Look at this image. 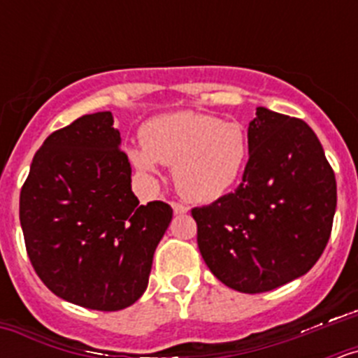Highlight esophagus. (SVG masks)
<instances>
[{"instance_id": "esophagus-1", "label": "esophagus", "mask_w": 358, "mask_h": 358, "mask_svg": "<svg viewBox=\"0 0 358 358\" xmlns=\"http://www.w3.org/2000/svg\"><path fill=\"white\" fill-rule=\"evenodd\" d=\"M172 208H173V213L176 215H182V213H188V208L181 202H172Z\"/></svg>"}]
</instances>
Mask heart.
<instances>
[{"mask_svg":"<svg viewBox=\"0 0 358 358\" xmlns=\"http://www.w3.org/2000/svg\"><path fill=\"white\" fill-rule=\"evenodd\" d=\"M141 147L129 148L141 173H157V163L173 164V182L186 199L213 202L235 188L249 161L245 129L194 110L148 120Z\"/></svg>","mask_w":358,"mask_h":358,"instance_id":"obj_1","label":"heart"}]
</instances>
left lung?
<instances>
[{
  "mask_svg": "<svg viewBox=\"0 0 358 358\" xmlns=\"http://www.w3.org/2000/svg\"><path fill=\"white\" fill-rule=\"evenodd\" d=\"M248 140L238 188L192 215L211 273L229 289L260 294L314 267L330 238L337 185L303 120L258 107Z\"/></svg>",
  "mask_w": 358,
  "mask_h": 358,
  "instance_id": "left-lung-1",
  "label": "left lung"
}]
</instances>
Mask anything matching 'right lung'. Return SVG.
Masks as SVG:
<instances>
[{
  "mask_svg": "<svg viewBox=\"0 0 358 358\" xmlns=\"http://www.w3.org/2000/svg\"><path fill=\"white\" fill-rule=\"evenodd\" d=\"M110 110L50 134L21 188L28 258L55 296L102 312L143 296L152 258L172 220L166 202L141 206Z\"/></svg>",
  "mask_w": 358,
  "mask_h": 358,
  "instance_id": "add662e5",
  "label": "right lung"
}]
</instances>
